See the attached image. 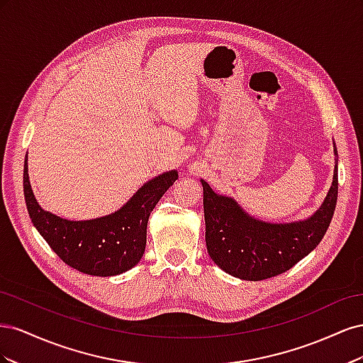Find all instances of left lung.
I'll list each match as a JSON object with an SVG mask.
<instances>
[{"label":"left lung","instance_id":"1","mask_svg":"<svg viewBox=\"0 0 363 363\" xmlns=\"http://www.w3.org/2000/svg\"><path fill=\"white\" fill-rule=\"evenodd\" d=\"M201 184L208 256L230 276L259 281L291 269L321 242L337 201V163L321 207L311 218L288 224L260 221L232 196L218 195L204 180Z\"/></svg>","mask_w":363,"mask_h":363}]
</instances>
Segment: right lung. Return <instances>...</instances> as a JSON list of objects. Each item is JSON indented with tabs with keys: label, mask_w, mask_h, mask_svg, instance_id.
Returning <instances> with one entry per match:
<instances>
[{
	"label": "right lung",
	"mask_w": 363,
	"mask_h": 363,
	"mask_svg": "<svg viewBox=\"0 0 363 363\" xmlns=\"http://www.w3.org/2000/svg\"><path fill=\"white\" fill-rule=\"evenodd\" d=\"M179 179L175 169L147 182L119 211L87 221H69L43 211L35 199L24 162V196L31 223L56 255L71 268L111 277L133 268L144 256L150 213Z\"/></svg>",
	"instance_id": "obj_1"
}]
</instances>
